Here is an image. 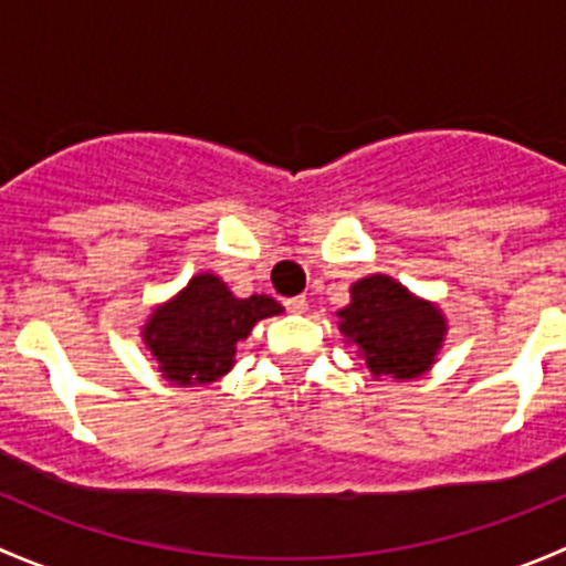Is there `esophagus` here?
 I'll return each instance as SVG.
<instances>
[{"instance_id":"1","label":"esophagus","mask_w":566,"mask_h":566,"mask_svg":"<svg viewBox=\"0 0 566 566\" xmlns=\"http://www.w3.org/2000/svg\"><path fill=\"white\" fill-rule=\"evenodd\" d=\"M284 310L293 312V315H304V312L310 310V301H306L304 295H295V298L284 301Z\"/></svg>"}]
</instances>
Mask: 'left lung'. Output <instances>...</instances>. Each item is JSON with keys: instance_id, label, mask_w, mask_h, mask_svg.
Masks as SVG:
<instances>
[{"instance_id": "1", "label": "left lung", "mask_w": 566, "mask_h": 566, "mask_svg": "<svg viewBox=\"0 0 566 566\" xmlns=\"http://www.w3.org/2000/svg\"><path fill=\"white\" fill-rule=\"evenodd\" d=\"M350 306L339 312V328L356 342L375 378H419L436 361L447 319L436 306L413 298L389 276L353 284Z\"/></svg>"}]
</instances>
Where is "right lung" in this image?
I'll use <instances>...</instances> for the list:
<instances>
[{
    "instance_id": "1",
    "label": "right lung",
    "mask_w": 566,
    "mask_h": 566,
    "mask_svg": "<svg viewBox=\"0 0 566 566\" xmlns=\"http://www.w3.org/2000/svg\"><path fill=\"white\" fill-rule=\"evenodd\" d=\"M279 312L282 306L268 295L235 298L213 273H199L175 301L153 312L145 342L167 380L213 384L230 373L235 345L254 323Z\"/></svg>"
}]
</instances>
